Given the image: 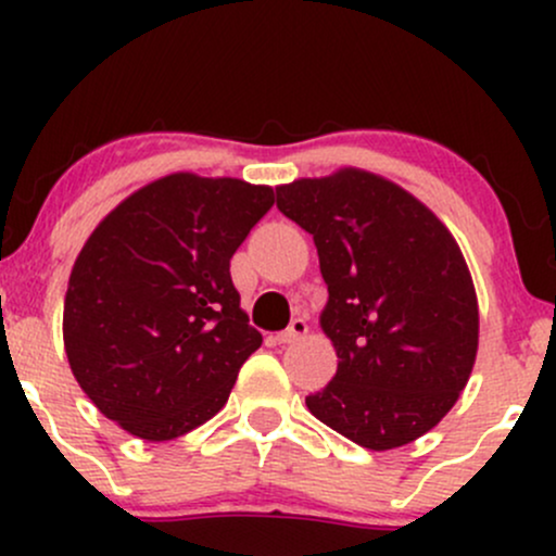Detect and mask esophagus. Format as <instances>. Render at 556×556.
Listing matches in <instances>:
<instances>
[{
    "instance_id": "34e87169",
    "label": "esophagus",
    "mask_w": 556,
    "mask_h": 556,
    "mask_svg": "<svg viewBox=\"0 0 556 556\" xmlns=\"http://www.w3.org/2000/svg\"><path fill=\"white\" fill-rule=\"evenodd\" d=\"M305 334H308V321L298 316V318H292L290 327H287L285 331H279L277 344H292V342H298L300 337H305Z\"/></svg>"
}]
</instances>
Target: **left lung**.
I'll use <instances>...</instances> for the list:
<instances>
[{"label":"left lung","mask_w":556,"mask_h":556,"mask_svg":"<svg viewBox=\"0 0 556 556\" xmlns=\"http://www.w3.org/2000/svg\"><path fill=\"white\" fill-rule=\"evenodd\" d=\"M277 208L314 235L329 287L321 329L340 363L308 410L366 450L424 437L460 397L478 350L473 279L450 229L361 169L282 185Z\"/></svg>","instance_id":"1"}]
</instances>
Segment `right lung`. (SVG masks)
I'll return each instance as SVG.
<instances>
[{
	"mask_svg": "<svg viewBox=\"0 0 556 556\" xmlns=\"http://www.w3.org/2000/svg\"><path fill=\"white\" fill-rule=\"evenodd\" d=\"M274 190L190 172L125 198L83 245L65 295V353L88 400L146 442L225 407L261 348L229 258Z\"/></svg>",
	"mask_w": 556,
	"mask_h": 556,
	"instance_id": "obj_1",
	"label": "right lung"
}]
</instances>
